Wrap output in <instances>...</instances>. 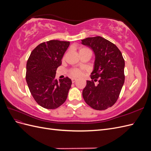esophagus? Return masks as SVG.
Here are the masks:
<instances>
[{
  "instance_id": "obj_1",
  "label": "esophagus",
  "mask_w": 151,
  "mask_h": 151,
  "mask_svg": "<svg viewBox=\"0 0 151 151\" xmlns=\"http://www.w3.org/2000/svg\"><path fill=\"white\" fill-rule=\"evenodd\" d=\"M77 81V79H72V83H75V82Z\"/></svg>"
}]
</instances>
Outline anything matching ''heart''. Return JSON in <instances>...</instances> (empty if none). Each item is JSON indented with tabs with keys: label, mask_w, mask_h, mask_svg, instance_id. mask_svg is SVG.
<instances>
[{
	"label": "heart",
	"mask_w": 151,
	"mask_h": 151,
	"mask_svg": "<svg viewBox=\"0 0 151 151\" xmlns=\"http://www.w3.org/2000/svg\"><path fill=\"white\" fill-rule=\"evenodd\" d=\"M79 52L80 55L86 53L89 54L91 56L92 55V52H91V50L86 47H80L79 49ZM68 74L72 77H79L83 74V72L77 68H72L68 71Z\"/></svg>",
	"instance_id": "b5f03b06"
}]
</instances>
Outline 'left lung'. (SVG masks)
<instances>
[{"label": "left lung", "instance_id": "8db88e82", "mask_svg": "<svg viewBox=\"0 0 151 151\" xmlns=\"http://www.w3.org/2000/svg\"><path fill=\"white\" fill-rule=\"evenodd\" d=\"M82 42L92 48L96 56L92 80L87 81L83 96L92 108L104 110L119 98L125 81L124 59L116 45L101 36L87 38Z\"/></svg>", "mask_w": 151, "mask_h": 151}]
</instances>
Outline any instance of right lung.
<instances>
[{
  "label": "right lung",
  "instance_id": "right-lung-1",
  "mask_svg": "<svg viewBox=\"0 0 151 151\" xmlns=\"http://www.w3.org/2000/svg\"><path fill=\"white\" fill-rule=\"evenodd\" d=\"M69 45V42L59 40L42 43L31 52L27 61V84L36 102L44 108L56 109L67 99L71 79L66 77L58 81L55 74Z\"/></svg>",
  "mask_w": 151,
  "mask_h": 151
}]
</instances>
